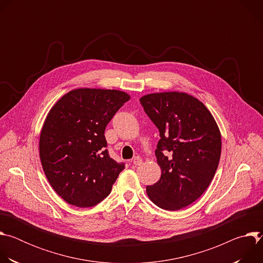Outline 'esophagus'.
I'll return each instance as SVG.
<instances>
[{
	"label": "esophagus",
	"instance_id": "esophagus-1",
	"mask_svg": "<svg viewBox=\"0 0 263 263\" xmlns=\"http://www.w3.org/2000/svg\"><path fill=\"white\" fill-rule=\"evenodd\" d=\"M142 163V159L140 158V157H134V159H133V164L134 165H140Z\"/></svg>",
	"mask_w": 263,
	"mask_h": 263
}]
</instances>
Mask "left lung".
<instances>
[{
    "label": "left lung",
    "instance_id": "obj_1",
    "mask_svg": "<svg viewBox=\"0 0 263 263\" xmlns=\"http://www.w3.org/2000/svg\"><path fill=\"white\" fill-rule=\"evenodd\" d=\"M139 101L160 133L155 155L161 177L146 186L147 197L164 210L182 209L198 200L214 177L221 151L218 126L189 93H148Z\"/></svg>",
    "mask_w": 263,
    "mask_h": 263
}]
</instances>
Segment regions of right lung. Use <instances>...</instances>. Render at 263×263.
<instances>
[{"label": "right lung", "instance_id": "add662e5", "mask_svg": "<svg viewBox=\"0 0 263 263\" xmlns=\"http://www.w3.org/2000/svg\"><path fill=\"white\" fill-rule=\"evenodd\" d=\"M129 100L117 89L78 88L50 110L41 132L40 157L53 190L68 204L96 206L125 168L110 158L104 133Z\"/></svg>", "mask_w": 263, "mask_h": 263}]
</instances>
